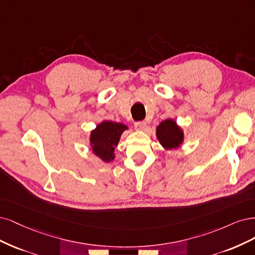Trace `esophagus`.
I'll return each instance as SVG.
<instances>
[{
  "mask_svg": "<svg viewBox=\"0 0 255 255\" xmlns=\"http://www.w3.org/2000/svg\"><path fill=\"white\" fill-rule=\"evenodd\" d=\"M134 128L137 131H143L146 128V123L145 122H136L134 124Z\"/></svg>",
  "mask_w": 255,
  "mask_h": 255,
  "instance_id": "esophagus-1",
  "label": "esophagus"
}]
</instances>
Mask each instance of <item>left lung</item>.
Returning a JSON list of instances; mask_svg holds the SVG:
<instances>
[{
    "label": "left lung",
    "instance_id": "1",
    "mask_svg": "<svg viewBox=\"0 0 255 255\" xmlns=\"http://www.w3.org/2000/svg\"><path fill=\"white\" fill-rule=\"evenodd\" d=\"M155 135L163 149L172 150L181 147L184 143V131L172 119L162 121L155 128Z\"/></svg>",
    "mask_w": 255,
    "mask_h": 255
}]
</instances>
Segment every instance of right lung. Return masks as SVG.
<instances>
[{
	"label": "right lung",
	"instance_id": "right-lung-1",
	"mask_svg": "<svg viewBox=\"0 0 255 255\" xmlns=\"http://www.w3.org/2000/svg\"><path fill=\"white\" fill-rule=\"evenodd\" d=\"M128 126L122 123L112 121H103L93 130L90 131L89 145L93 154L105 163H110L116 159V147H118L120 138Z\"/></svg>",
	"mask_w": 255,
	"mask_h": 255
}]
</instances>
